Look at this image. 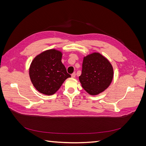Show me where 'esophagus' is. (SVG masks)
I'll return each instance as SVG.
<instances>
[{
    "label": "esophagus",
    "mask_w": 146,
    "mask_h": 146,
    "mask_svg": "<svg viewBox=\"0 0 146 146\" xmlns=\"http://www.w3.org/2000/svg\"><path fill=\"white\" fill-rule=\"evenodd\" d=\"M76 72H74V73L71 75V77H72V78H75V77H76Z\"/></svg>",
    "instance_id": "1"
}]
</instances>
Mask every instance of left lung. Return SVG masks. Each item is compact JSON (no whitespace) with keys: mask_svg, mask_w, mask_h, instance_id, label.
<instances>
[{"mask_svg":"<svg viewBox=\"0 0 146 146\" xmlns=\"http://www.w3.org/2000/svg\"><path fill=\"white\" fill-rule=\"evenodd\" d=\"M113 78L112 65L99 53L84 57L79 80L88 94L95 96L103 92L111 84Z\"/></svg>","mask_w":146,"mask_h":146,"instance_id":"obj_1","label":"left lung"}]
</instances>
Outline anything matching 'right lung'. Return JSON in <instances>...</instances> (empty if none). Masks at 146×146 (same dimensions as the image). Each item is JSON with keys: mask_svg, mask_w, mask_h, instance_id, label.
I'll return each mask as SVG.
<instances>
[{"mask_svg": "<svg viewBox=\"0 0 146 146\" xmlns=\"http://www.w3.org/2000/svg\"><path fill=\"white\" fill-rule=\"evenodd\" d=\"M62 53L47 50L32 61L29 76L34 87L42 94L52 95L58 91L66 78L70 77L61 62Z\"/></svg>", "mask_w": 146, "mask_h": 146, "instance_id": "1", "label": "right lung"}]
</instances>
